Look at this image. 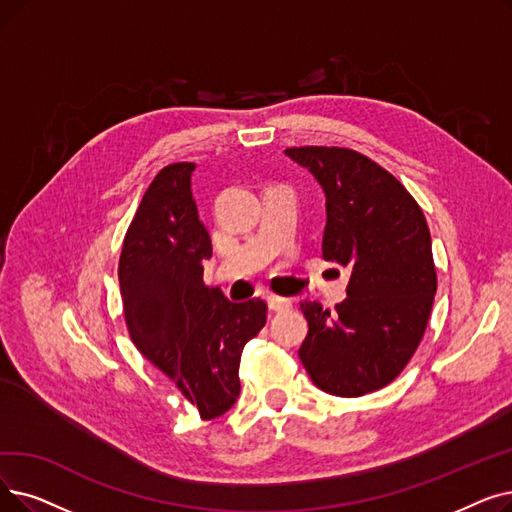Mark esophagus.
<instances>
[{
  "mask_svg": "<svg viewBox=\"0 0 512 512\" xmlns=\"http://www.w3.org/2000/svg\"><path fill=\"white\" fill-rule=\"evenodd\" d=\"M268 307L272 311H286L293 307V301L291 299H284V297H278V295H270L268 297Z\"/></svg>",
  "mask_w": 512,
  "mask_h": 512,
  "instance_id": "1",
  "label": "esophagus"
}]
</instances>
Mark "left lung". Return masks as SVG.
<instances>
[{
	"instance_id": "obj_1",
	"label": "left lung",
	"mask_w": 512,
	"mask_h": 512,
	"mask_svg": "<svg viewBox=\"0 0 512 512\" xmlns=\"http://www.w3.org/2000/svg\"><path fill=\"white\" fill-rule=\"evenodd\" d=\"M284 154L324 190L322 257L351 268L337 311L301 303L309 330L299 358L330 395L383 389L410 362L431 316L437 274L427 219L412 194L360 152L301 146Z\"/></svg>"
}]
</instances>
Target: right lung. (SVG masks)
I'll return each instance as SVG.
<instances>
[{
    "instance_id": "obj_1",
    "label": "right lung",
    "mask_w": 512,
    "mask_h": 512,
    "mask_svg": "<svg viewBox=\"0 0 512 512\" xmlns=\"http://www.w3.org/2000/svg\"><path fill=\"white\" fill-rule=\"evenodd\" d=\"M194 167L167 165L148 186L123 240L119 284L133 345L211 420L236 404L240 355L268 305L205 286L213 247L192 198Z\"/></svg>"
}]
</instances>
